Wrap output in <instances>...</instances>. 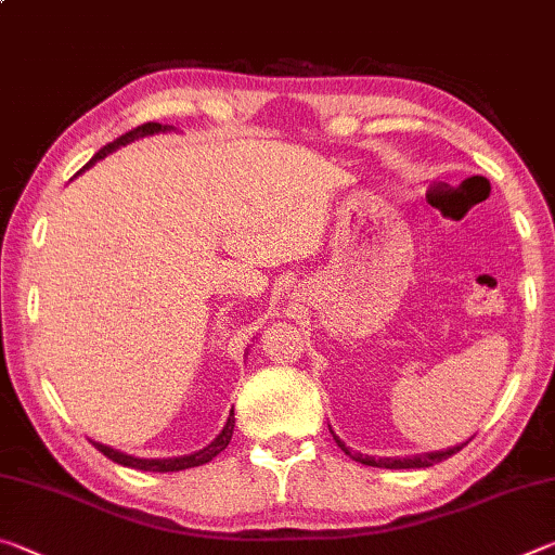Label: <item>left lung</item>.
Returning a JSON list of instances; mask_svg holds the SVG:
<instances>
[{"label": "left lung", "mask_w": 555, "mask_h": 555, "mask_svg": "<svg viewBox=\"0 0 555 555\" xmlns=\"http://www.w3.org/2000/svg\"><path fill=\"white\" fill-rule=\"evenodd\" d=\"M335 438V443L345 450V455H350L352 460L362 465H372V467H387V469H409V467H430L440 463V460H448L450 455H455L457 450H463L465 443H460L455 448H448V450H436V453H424V455H409V457H370V455H362V453H354V450L347 448L340 438Z\"/></svg>", "instance_id": "left-lung-1"}]
</instances>
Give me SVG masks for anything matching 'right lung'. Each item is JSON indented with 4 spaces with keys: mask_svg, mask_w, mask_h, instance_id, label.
Returning a JSON list of instances; mask_svg holds the SVG:
<instances>
[{
    "mask_svg": "<svg viewBox=\"0 0 555 555\" xmlns=\"http://www.w3.org/2000/svg\"><path fill=\"white\" fill-rule=\"evenodd\" d=\"M173 127L171 125H158V121H146V125L137 127L127 131V134L117 137L115 142H109L107 146H102L100 152L90 158V162L82 166V168H90L95 162H100V158H105L107 154L115 152V149L125 146L129 142H134V139H142V137H152V134H158V131H171ZM232 430H234V413L230 411L228 416V424H224V428L220 430V436L212 440L210 446H205L203 450H198V453H191V455H181V457H134V455H127V453H119V450L109 448V446H102V443H92L95 446L102 455H107L112 463L117 465H125V467H134V469H144V473H178V469H188V467H198V465H205L210 463V460L222 453L224 448L230 446V438H232Z\"/></svg>",
    "mask_w": 555,
    "mask_h": 555,
    "instance_id": "add662e5",
    "label": "right lung"
}]
</instances>
